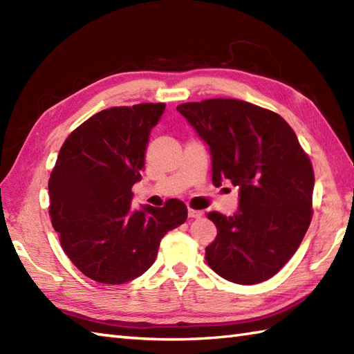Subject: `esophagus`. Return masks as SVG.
<instances>
[{"label":"esophagus","instance_id":"1","mask_svg":"<svg viewBox=\"0 0 354 354\" xmlns=\"http://www.w3.org/2000/svg\"><path fill=\"white\" fill-rule=\"evenodd\" d=\"M189 217L190 219H201L202 217V212H196V209H189Z\"/></svg>","mask_w":354,"mask_h":354}]
</instances>
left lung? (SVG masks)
<instances>
[{
	"instance_id": "obj_1",
	"label": "left lung",
	"mask_w": 354,
	"mask_h": 354,
	"mask_svg": "<svg viewBox=\"0 0 354 354\" xmlns=\"http://www.w3.org/2000/svg\"><path fill=\"white\" fill-rule=\"evenodd\" d=\"M212 155L213 184L239 190L237 212L209 213L217 228L205 248L216 274L237 284L274 277L298 250L312 219L315 176L295 132L272 111L234 99L183 103Z\"/></svg>"
}]
</instances>
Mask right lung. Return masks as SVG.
Returning a JSON list of instances; mask_svg holds the SVG:
<instances>
[{"label": "right lung", "mask_w": 354, "mask_h": 354, "mask_svg": "<svg viewBox=\"0 0 354 354\" xmlns=\"http://www.w3.org/2000/svg\"><path fill=\"white\" fill-rule=\"evenodd\" d=\"M164 103L97 112L71 132L48 181L50 216L62 250L82 274L123 284L153 265L165 232L187 221L178 199L162 208H132L150 132Z\"/></svg>", "instance_id": "1"}]
</instances>
